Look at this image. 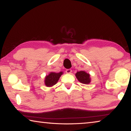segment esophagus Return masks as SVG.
I'll use <instances>...</instances> for the list:
<instances>
[{"label":"esophagus","instance_id":"1","mask_svg":"<svg viewBox=\"0 0 131 131\" xmlns=\"http://www.w3.org/2000/svg\"><path fill=\"white\" fill-rule=\"evenodd\" d=\"M72 69H66V73L68 74H70L71 73H72Z\"/></svg>","mask_w":131,"mask_h":131}]
</instances>
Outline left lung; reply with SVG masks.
<instances>
[{"mask_svg":"<svg viewBox=\"0 0 131 131\" xmlns=\"http://www.w3.org/2000/svg\"><path fill=\"white\" fill-rule=\"evenodd\" d=\"M76 76L78 80L81 83L87 84L90 83L91 80L90 78V74L84 71L77 72L76 74Z\"/></svg>","mask_w":131,"mask_h":131,"instance_id":"obj_1","label":"left lung"}]
</instances>
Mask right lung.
I'll use <instances>...</instances> for the list:
<instances>
[{
	"label": "right lung",
	"instance_id": "1",
	"mask_svg": "<svg viewBox=\"0 0 131 131\" xmlns=\"http://www.w3.org/2000/svg\"><path fill=\"white\" fill-rule=\"evenodd\" d=\"M62 72L54 73L51 72L48 74V76L46 77L45 84L47 87H51L54 85L58 81L59 77L62 74Z\"/></svg>",
	"mask_w": 131,
	"mask_h": 131
}]
</instances>
